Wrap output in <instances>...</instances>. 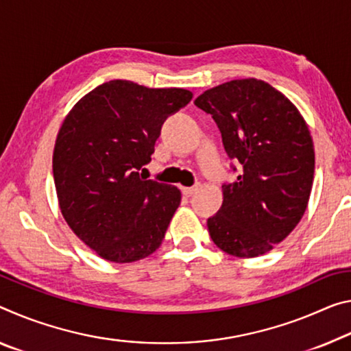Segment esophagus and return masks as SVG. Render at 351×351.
Wrapping results in <instances>:
<instances>
[{
  "label": "esophagus",
  "instance_id": "esophagus-1",
  "mask_svg": "<svg viewBox=\"0 0 351 351\" xmlns=\"http://www.w3.org/2000/svg\"><path fill=\"white\" fill-rule=\"evenodd\" d=\"M198 189V184H195V186H192V187H182L181 191H182V193H184L186 197H192L193 193H195V191Z\"/></svg>",
  "mask_w": 351,
  "mask_h": 351
}]
</instances>
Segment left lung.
Wrapping results in <instances>:
<instances>
[{
  "label": "left lung",
  "mask_w": 351,
  "mask_h": 351,
  "mask_svg": "<svg viewBox=\"0 0 351 351\" xmlns=\"http://www.w3.org/2000/svg\"><path fill=\"white\" fill-rule=\"evenodd\" d=\"M195 106L213 115L239 165L208 219L210 239L237 258L265 254L291 234L309 202L315 156L308 125L281 92L254 77L209 88Z\"/></svg>",
  "instance_id": "obj_1"
}]
</instances>
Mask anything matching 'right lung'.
<instances>
[{
    "mask_svg": "<svg viewBox=\"0 0 351 351\" xmlns=\"http://www.w3.org/2000/svg\"><path fill=\"white\" fill-rule=\"evenodd\" d=\"M191 99L186 88L114 80L88 92L65 117L53 153L60 213L103 259L134 263L162 243L181 192L138 171L152 160L167 117Z\"/></svg>",
    "mask_w": 351,
    "mask_h": 351,
    "instance_id": "1",
    "label": "right lung"
}]
</instances>
